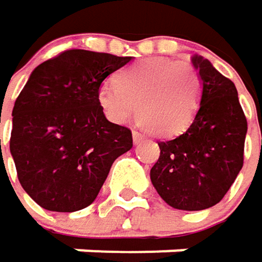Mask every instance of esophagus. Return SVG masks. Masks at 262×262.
I'll return each mask as SVG.
<instances>
[{"mask_svg": "<svg viewBox=\"0 0 262 262\" xmlns=\"http://www.w3.org/2000/svg\"><path fill=\"white\" fill-rule=\"evenodd\" d=\"M143 136L140 134V133H137V131H133V140H134V145H139L140 142H143Z\"/></svg>", "mask_w": 262, "mask_h": 262, "instance_id": "1", "label": "esophagus"}]
</instances>
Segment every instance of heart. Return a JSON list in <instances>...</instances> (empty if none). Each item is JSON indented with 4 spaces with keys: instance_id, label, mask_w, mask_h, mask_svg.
Returning <instances> with one entry per match:
<instances>
[{
    "instance_id": "obj_1",
    "label": "heart",
    "mask_w": 262,
    "mask_h": 262,
    "mask_svg": "<svg viewBox=\"0 0 262 262\" xmlns=\"http://www.w3.org/2000/svg\"><path fill=\"white\" fill-rule=\"evenodd\" d=\"M201 100V80L188 62L149 58L117 71L97 90L103 116L117 125L137 111L139 123L159 137L182 134L194 120Z\"/></svg>"
}]
</instances>
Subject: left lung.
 <instances>
[{
  "mask_svg": "<svg viewBox=\"0 0 262 262\" xmlns=\"http://www.w3.org/2000/svg\"><path fill=\"white\" fill-rule=\"evenodd\" d=\"M201 100L189 128L159 142L160 157L151 182L171 207L203 210L215 206L243 168L247 120L235 83L203 56H192Z\"/></svg>",
  "mask_w": 262,
  "mask_h": 262,
  "instance_id": "obj_1",
  "label": "left lung"
}]
</instances>
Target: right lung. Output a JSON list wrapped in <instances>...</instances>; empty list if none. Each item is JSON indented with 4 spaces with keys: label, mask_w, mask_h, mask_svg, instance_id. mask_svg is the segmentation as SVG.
<instances>
[{
    "label": "right lung",
    "mask_w": 262,
    "mask_h": 262,
    "mask_svg": "<svg viewBox=\"0 0 262 262\" xmlns=\"http://www.w3.org/2000/svg\"><path fill=\"white\" fill-rule=\"evenodd\" d=\"M131 59L74 49L32 71L12 111L10 154L21 186L41 207L90 206L114 160L133 148L131 131L106 120L97 103L102 82Z\"/></svg>",
    "instance_id": "add662e5"
}]
</instances>
